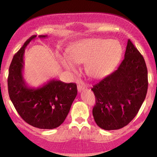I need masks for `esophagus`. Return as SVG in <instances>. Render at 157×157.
Instances as JSON below:
<instances>
[{
	"mask_svg": "<svg viewBox=\"0 0 157 157\" xmlns=\"http://www.w3.org/2000/svg\"><path fill=\"white\" fill-rule=\"evenodd\" d=\"M85 88H86V85H85L83 82H80V83L78 85V90L79 92H81L82 91H83Z\"/></svg>",
	"mask_w": 157,
	"mask_h": 157,
	"instance_id": "34e87169",
	"label": "esophagus"
}]
</instances>
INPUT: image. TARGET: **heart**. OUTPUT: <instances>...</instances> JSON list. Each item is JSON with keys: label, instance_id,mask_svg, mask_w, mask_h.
Returning <instances> with one entry per match:
<instances>
[{"label": "heart", "instance_id": "b5f03b06", "mask_svg": "<svg viewBox=\"0 0 157 157\" xmlns=\"http://www.w3.org/2000/svg\"><path fill=\"white\" fill-rule=\"evenodd\" d=\"M122 55V47L116 40L102 39H86L78 42L68 50L69 58L60 57L63 66L71 71H75L74 63H86V71L95 78L109 73L118 63Z\"/></svg>", "mask_w": 157, "mask_h": 157}]
</instances>
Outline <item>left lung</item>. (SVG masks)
Here are the masks:
<instances>
[{
    "label": "left lung",
    "mask_w": 157,
    "mask_h": 157,
    "mask_svg": "<svg viewBox=\"0 0 157 157\" xmlns=\"http://www.w3.org/2000/svg\"><path fill=\"white\" fill-rule=\"evenodd\" d=\"M147 86L145 59L129 39L124 58L117 70L91 89L96 102L93 109L95 123L105 130L127 125L144 102Z\"/></svg>",
    "instance_id": "1"
}]
</instances>
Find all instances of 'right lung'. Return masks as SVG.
Masks as SVG:
<instances>
[{
    "label": "right lung",
    "mask_w": 157,
    "mask_h": 157,
    "mask_svg": "<svg viewBox=\"0 0 157 157\" xmlns=\"http://www.w3.org/2000/svg\"><path fill=\"white\" fill-rule=\"evenodd\" d=\"M36 36L30 37L13 57L7 79L8 93L23 121L39 129H54L65 121L78 89L75 83H64L55 79L37 89L27 86L22 73L23 55L26 46ZM39 36L46 38L47 35Z\"/></svg>",
    "instance_id": "add662e5"
}]
</instances>
